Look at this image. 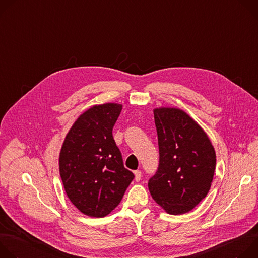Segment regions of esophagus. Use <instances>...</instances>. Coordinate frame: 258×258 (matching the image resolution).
I'll use <instances>...</instances> for the list:
<instances>
[{
  "mask_svg": "<svg viewBox=\"0 0 258 258\" xmlns=\"http://www.w3.org/2000/svg\"><path fill=\"white\" fill-rule=\"evenodd\" d=\"M134 173H135V179H136V181H140V179H141V177H142V172H141L140 170H136Z\"/></svg>",
  "mask_w": 258,
  "mask_h": 258,
  "instance_id": "obj_1",
  "label": "esophagus"
}]
</instances>
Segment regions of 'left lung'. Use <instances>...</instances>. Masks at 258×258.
Returning a JSON list of instances; mask_svg holds the SVG:
<instances>
[{"mask_svg": "<svg viewBox=\"0 0 258 258\" xmlns=\"http://www.w3.org/2000/svg\"><path fill=\"white\" fill-rule=\"evenodd\" d=\"M159 166L148 188L154 201L172 215L191 211L208 194L216 155L204 130L183 110H153Z\"/></svg>", "mask_w": 258, "mask_h": 258, "instance_id": "obj_1", "label": "left lung"}]
</instances>
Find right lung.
<instances>
[{
    "label": "right lung",
    "instance_id": "add662e5",
    "mask_svg": "<svg viewBox=\"0 0 258 258\" xmlns=\"http://www.w3.org/2000/svg\"><path fill=\"white\" fill-rule=\"evenodd\" d=\"M122 105L90 107L68 131L59 154V171L70 202L91 217H104L121 201L134 173L123 166L112 136Z\"/></svg>",
    "mask_w": 258,
    "mask_h": 258
}]
</instances>
